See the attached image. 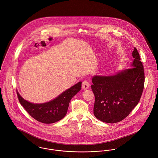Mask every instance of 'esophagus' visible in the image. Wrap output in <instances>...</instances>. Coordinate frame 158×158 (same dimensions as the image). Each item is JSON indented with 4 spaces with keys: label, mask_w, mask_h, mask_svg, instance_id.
<instances>
[{
    "label": "esophagus",
    "mask_w": 158,
    "mask_h": 158,
    "mask_svg": "<svg viewBox=\"0 0 158 158\" xmlns=\"http://www.w3.org/2000/svg\"><path fill=\"white\" fill-rule=\"evenodd\" d=\"M90 86V84H89V82L87 80H85L82 82V88L84 89V90H86L87 89H89Z\"/></svg>",
    "instance_id": "34e87169"
}]
</instances>
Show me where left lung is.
I'll return each instance as SVG.
<instances>
[{"label":"left lung","mask_w":158,"mask_h":158,"mask_svg":"<svg viewBox=\"0 0 158 158\" xmlns=\"http://www.w3.org/2000/svg\"><path fill=\"white\" fill-rule=\"evenodd\" d=\"M130 68L114 76H95L91 85L95 95L94 114L100 121L116 123L125 119L137 105L145 83L143 66L135 47Z\"/></svg>","instance_id":"8db88e82"}]
</instances>
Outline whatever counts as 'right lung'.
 Returning <instances> with one entry per match:
<instances>
[{"mask_svg":"<svg viewBox=\"0 0 158 158\" xmlns=\"http://www.w3.org/2000/svg\"><path fill=\"white\" fill-rule=\"evenodd\" d=\"M81 82L63 92L54 100L41 104L30 103L23 98L18 92L20 104L34 119L44 124H52L62 119L66 114L71 98L81 90Z\"/></svg>","mask_w":158,"mask_h":158,"instance_id":"obj_1","label":"right lung"}]
</instances>
